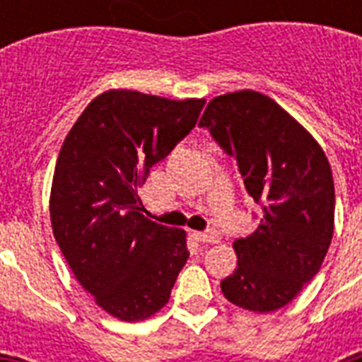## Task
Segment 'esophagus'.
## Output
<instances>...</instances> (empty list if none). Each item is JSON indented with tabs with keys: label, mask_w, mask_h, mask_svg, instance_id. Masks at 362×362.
<instances>
[{
	"label": "esophagus",
	"mask_w": 362,
	"mask_h": 362,
	"mask_svg": "<svg viewBox=\"0 0 362 362\" xmlns=\"http://www.w3.org/2000/svg\"><path fill=\"white\" fill-rule=\"evenodd\" d=\"M193 237L197 238L199 242H209V244H216V242L220 240V237H218V233L216 231H197L193 233Z\"/></svg>",
	"instance_id": "obj_1"
}]
</instances>
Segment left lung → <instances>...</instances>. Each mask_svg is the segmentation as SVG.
<instances>
[{
    "label": "left lung",
    "instance_id": "left-lung-1",
    "mask_svg": "<svg viewBox=\"0 0 362 362\" xmlns=\"http://www.w3.org/2000/svg\"><path fill=\"white\" fill-rule=\"evenodd\" d=\"M237 161L244 189L263 216L235 240L238 267L221 280L229 303L274 312L317 272L334 231V182L325 152L280 105L253 90L226 93L199 122Z\"/></svg>",
    "mask_w": 362,
    "mask_h": 362
}]
</instances>
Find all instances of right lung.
<instances>
[{
	"instance_id": "add662e5",
	"label": "right lung",
	"mask_w": 362,
	"mask_h": 362,
	"mask_svg": "<svg viewBox=\"0 0 362 362\" xmlns=\"http://www.w3.org/2000/svg\"><path fill=\"white\" fill-rule=\"evenodd\" d=\"M203 107L204 99L110 90L88 105L59 150L54 238L78 284L122 321L163 308L189 257L186 233L142 214L139 187L195 127Z\"/></svg>"
}]
</instances>
